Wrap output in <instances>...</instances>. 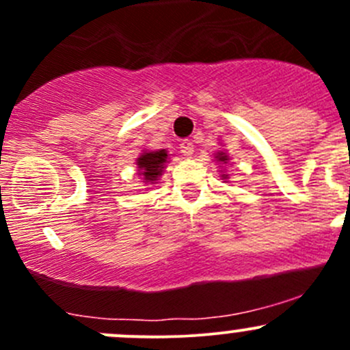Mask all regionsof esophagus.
<instances>
[{"label": "esophagus", "instance_id": "esophagus-1", "mask_svg": "<svg viewBox=\"0 0 350 350\" xmlns=\"http://www.w3.org/2000/svg\"><path fill=\"white\" fill-rule=\"evenodd\" d=\"M179 149H181V152L185 155H193L195 152V146H193V142H189V140H185V142H181V146H179Z\"/></svg>", "mask_w": 350, "mask_h": 350}]
</instances>
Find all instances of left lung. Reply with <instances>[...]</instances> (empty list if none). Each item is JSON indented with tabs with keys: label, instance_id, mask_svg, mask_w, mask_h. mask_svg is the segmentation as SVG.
<instances>
[{
	"label": "left lung",
	"instance_id": "left-lung-1",
	"mask_svg": "<svg viewBox=\"0 0 350 350\" xmlns=\"http://www.w3.org/2000/svg\"><path fill=\"white\" fill-rule=\"evenodd\" d=\"M215 159H217L220 164H227V162H228V155L225 152H218L217 155H215ZM221 176H224V178H227V174H221Z\"/></svg>",
	"mask_w": 350,
	"mask_h": 350
}]
</instances>
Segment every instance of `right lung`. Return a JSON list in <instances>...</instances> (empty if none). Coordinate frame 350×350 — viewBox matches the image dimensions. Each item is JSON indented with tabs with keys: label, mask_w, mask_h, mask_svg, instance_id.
<instances>
[{
	"label": "right lung",
	"mask_w": 350,
	"mask_h": 350,
	"mask_svg": "<svg viewBox=\"0 0 350 350\" xmlns=\"http://www.w3.org/2000/svg\"><path fill=\"white\" fill-rule=\"evenodd\" d=\"M167 162V150H144V154L137 159V167L144 176L146 185H154L159 176L164 171V165Z\"/></svg>",
	"instance_id": "obj_1"
}]
</instances>
